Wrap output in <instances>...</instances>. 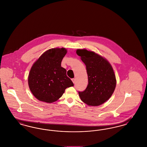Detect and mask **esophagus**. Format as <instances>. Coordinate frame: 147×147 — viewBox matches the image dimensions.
<instances>
[{"instance_id":"1","label":"esophagus","mask_w":147,"mask_h":147,"mask_svg":"<svg viewBox=\"0 0 147 147\" xmlns=\"http://www.w3.org/2000/svg\"><path fill=\"white\" fill-rule=\"evenodd\" d=\"M72 81L73 83H75V82H76V79H75V78H72Z\"/></svg>"}]
</instances>
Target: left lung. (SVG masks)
<instances>
[{
    "mask_svg": "<svg viewBox=\"0 0 147 147\" xmlns=\"http://www.w3.org/2000/svg\"><path fill=\"white\" fill-rule=\"evenodd\" d=\"M77 54L86 66L88 84L83 92H78L83 102L98 106L107 101L114 92L116 84L111 64L102 56L86 49H77Z\"/></svg>",
    "mask_w": 147,
    "mask_h": 147,
    "instance_id": "obj_1",
    "label": "left lung"
}]
</instances>
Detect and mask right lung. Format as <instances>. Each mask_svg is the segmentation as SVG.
Here are the masks:
<instances>
[{
  "label": "right lung",
  "instance_id": "add662e5",
  "mask_svg": "<svg viewBox=\"0 0 147 147\" xmlns=\"http://www.w3.org/2000/svg\"><path fill=\"white\" fill-rule=\"evenodd\" d=\"M67 53L64 48L49 49L39 57L30 71L28 83L33 95L40 101H57L67 87L74 83L66 75V70L61 66Z\"/></svg>",
  "mask_w": 147,
  "mask_h": 147
}]
</instances>
